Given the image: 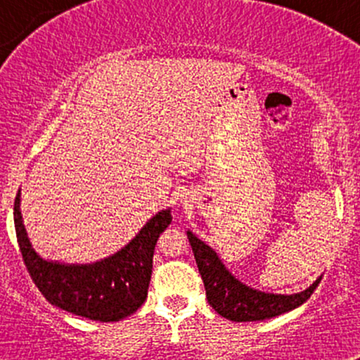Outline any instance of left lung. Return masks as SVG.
Returning <instances> with one entry per match:
<instances>
[{
	"mask_svg": "<svg viewBox=\"0 0 360 360\" xmlns=\"http://www.w3.org/2000/svg\"><path fill=\"white\" fill-rule=\"evenodd\" d=\"M188 238L205 283L206 298L218 315L232 321H259L283 315L303 304L313 295L321 276L311 286L296 295H271L245 286L223 266L212 247L188 230Z\"/></svg>",
	"mask_w": 360,
	"mask_h": 360,
	"instance_id": "left-lung-1",
	"label": "left lung"
}]
</instances>
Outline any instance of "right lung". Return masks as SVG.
Returning <instances> with one entry per match:
<instances>
[{
    "instance_id": "1",
    "label": "right lung",
    "mask_w": 360,
    "mask_h": 360,
    "mask_svg": "<svg viewBox=\"0 0 360 360\" xmlns=\"http://www.w3.org/2000/svg\"><path fill=\"white\" fill-rule=\"evenodd\" d=\"M20 196L15 198V230L30 278L53 307L96 321H118L135 313L147 298L152 257L159 235L172 221L171 210L152 217L122 250L93 264H62L37 254L25 230Z\"/></svg>"
}]
</instances>
